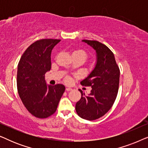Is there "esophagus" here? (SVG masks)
Segmentation results:
<instances>
[{
  "label": "esophagus",
  "instance_id": "obj_1",
  "mask_svg": "<svg viewBox=\"0 0 148 148\" xmlns=\"http://www.w3.org/2000/svg\"><path fill=\"white\" fill-rule=\"evenodd\" d=\"M65 90L66 91V92H69V91H71L72 90V89L70 88H66Z\"/></svg>",
  "mask_w": 148,
  "mask_h": 148
}]
</instances>
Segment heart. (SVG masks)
<instances>
[{
    "instance_id": "obj_1",
    "label": "heart",
    "mask_w": 148,
    "mask_h": 148,
    "mask_svg": "<svg viewBox=\"0 0 148 148\" xmlns=\"http://www.w3.org/2000/svg\"><path fill=\"white\" fill-rule=\"evenodd\" d=\"M72 56L73 58H78V59L82 60L83 62H84L87 58H88V54L86 50L80 48H75L71 52ZM64 81L66 83H70L71 82V78L70 76H66L64 78Z\"/></svg>"
}]
</instances>
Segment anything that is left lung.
Returning a JSON list of instances; mask_svg holds the SVG:
<instances>
[{
  "label": "left lung",
  "instance_id": "1",
  "mask_svg": "<svg viewBox=\"0 0 148 148\" xmlns=\"http://www.w3.org/2000/svg\"><path fill=\"white\" fill-rule=\"evenodd\" d=\"M96 50L97 63L88 77L81 85L91 87L89 96L81 90L82 98L75 105V110L81 118L94 121L104 116L114 104L118 94L120 69L113 52L104 44L96 40H84Z\"/></svg>",
  "mask_w": 148,
  "mask_h": 148
}]
</instances>
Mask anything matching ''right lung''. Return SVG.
Listing matches in <instances>:
<instances>
[{
    "label": "right lung",
    "instance_id": "add662e5",
    "mask_svg": "<svg viewBox=\"0 0 148 148\" xmlns=\"http://www.w3.org/2000/svg\"><path fill=\"white\" fill-rule=\"evenodd\" d=\"M60 40L42 39L32 44L18 64V94L26 109L39 119L48 118L56 112L64 92L63 85L47 86L46 73L51 69V52Z\"/></svg>",
    "mask_w": 148,
    "mask_h": 148
}]
</instances>
